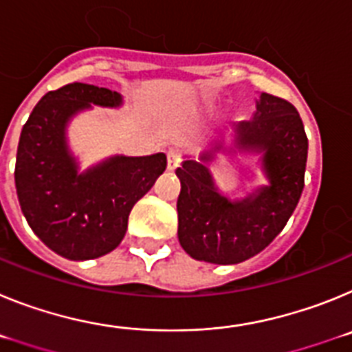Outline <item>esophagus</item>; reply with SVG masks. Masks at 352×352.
Here are the masks:
<instances>
[{
  "label": "esophagus",
  "mask_w": 352,
  "mask_h": 352,
  "mask_svg": "<svg viewBox=\"0 0 352 352\" xmlns=\"http://www.w3.org/2000/svg\"><path fill=\"white\" fill-rule=\"evenodd\" d=\"M179 164H182V155H179L178 149H169L167 151V169L174 170Z\"/></svg>",
  "instance_id": "34e87169"
}]
</instances>
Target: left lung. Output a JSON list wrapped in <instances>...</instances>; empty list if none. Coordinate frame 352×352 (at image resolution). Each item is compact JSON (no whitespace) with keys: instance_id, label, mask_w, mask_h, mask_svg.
I'll list each match as a JSON object with an SVG mask.
<instances>
[{"instance_id":"1","label":"left lung","mask_w":352,"mask_h":352,"mask_svg":"<svg viewBox=\"0 0 352 352\" xmlns=\"http://www.w3.org/2000/svg\"><path fill=\"white\" fill-rule=\"evenodd\" d=\"M236 133L239 148L263 153L270 185L243 201H229L217 190L204 166L213 151L203 153V162H183L176 169L182 182L178 238L183 250L197 261L238 264L259 254L284 229L303 192L309 139L291 102L263 93L257 113L238 123Z\"/></svg>"}]
</instances>
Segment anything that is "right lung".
<instances>
[{"label":"right lung","mask_w":352,"mask_h":352,"mask_svg":"<svg viewBox=\"0 0 352 352\" xmlns=\"http://www.w3.org/2000/svg\"><path fill=\"white\" fill-rule=\"evenodd\" d=\"M91 104L118 107L121 95L84 82L45 93L24 123L15 160V188L28 223L51 250L72 261L114 250L133 204L167 166L166 155L157 153L113 157L77 173L65 126Z\"/></svg>","instance_id":"right-lung-1"}]
</instances>
